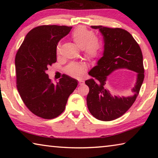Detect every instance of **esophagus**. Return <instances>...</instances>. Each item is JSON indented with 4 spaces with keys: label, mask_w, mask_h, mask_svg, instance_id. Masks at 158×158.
I'll list each match as a JSON object with an SVG mask.
<instances>
[{
    "label": "esophagus",
    "mask_w": 158,
    "mask_h": 158,
    "mask_svg": "<svg viewBox=\"0 0 158 158\" xmlns=\"http://www.w3.org/2000/svg\"><path fill=\"white\" fill-rule=\"evenodd\" d=\"M84 80H82V79H79V85H82L83 84H84Z\"/></svg>",
    "instance_id": "1"
}]
</instances>
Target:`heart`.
<instances>
[{"label": "heart", "mask_w": 158, "mask_h": 158, "mask_svg": "<svg viewBox=\"0 0 158 158\" xmlns=\"http://www.w3.org/2000/svg\"><path fill=\"white\" fill-rule=\"evenodd\" d=\"M71 38L74 43L84 52V56L88 60L98 58L101 52L102 44L98 36L84 26H79L71 33ZM58 52L59 45L58 46ZM65 73L73 77H81L86 71V66L82 63H71L65 69Z\"/></svg>", "instance_id": "b5f03b06"}]
</instances>
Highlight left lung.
Masks as SVG:
<instances>
[{"label":"left lung","mask_w":158,"mask_h":158,"mask_svg":"<svg viewBox=\"0 0 158 158\" xmlns=\"http://www.w3.org/2000/svg\"><path fill=\"white\" fill-rule=\"evenodd\" d=\"M91 27L99 29L103 35L105 51L98 65L89 73L92 78L85 81L89 87L87 106L90 113L96 118L110 121L122 116L132 106L139 93L144 79L143 55L139 45L132 35L124 29L103 26ZM119 68H127L137 73L133 96L118 98L106 89V77Z\"/></svg>","instance_id":"obj_1"}]
</instances>
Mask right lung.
<instances>
[{"instance_id":"1","label":"right lung","mask_w":158,"mask_h":158,"mask_svg":"<svg viewBox=\"0 0 158 158\" xmlns=\"http://www.w3.org/2000/svg\"><path fill=\"white\" fill-rule=\"evenodd\" d=\"M72 27L42 25L32 29L15 56L16 81L21 100L29 110L44 119L63 113L69 96L78 85L76 79L63 74L53 84L46 71L56 62L58 42Z\"/></svg>"}]
</instances>
